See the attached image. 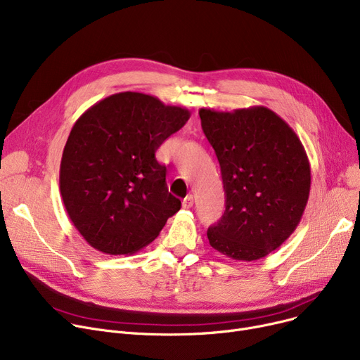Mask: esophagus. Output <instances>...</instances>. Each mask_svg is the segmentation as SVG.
Returning <instances> with one entry per match:
<instances>
[{"instance_id": "1", "label": "esophagus", "mask_w": 360, "mask_h": 360, "mask_svg": "<svg viewBox=\"0 0 360 360\" xmlns=\"http://www.w3.org/2000/svg\"><path fill=\"white\" fill-rule=\"evenodd\" d=\"M193 205H194V195H191V194L186 195L182 201V207H184V209H191Z\"/></svg>"}]
</instances>
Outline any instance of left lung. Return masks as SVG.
Segmentation results:
<instances>
[{
  "label": "left lung",
  "instance_id": "left-lung-1",
  "mask_svg": "<svg viewBox=\"0 0 360 360\" xmlns=\"http://www.w3.org/2000/svg\"><path fill=\"white\" fill-rule=\"evenodd\" d=\"M220 163L226 209L207 238L220 254L255 261L297 228L311 190V166L296 132L266 106L198 110Z\"/></svg>",
  "mask_w": 360,
  "mask_h": 360
}]
</instances>
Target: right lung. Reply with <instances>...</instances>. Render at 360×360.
I'll use <instances>...</instances> for the list:
<instances>
[{
    "label": "right lung",
    "mask_w": 360,
    "mask_h": 360,
    "mask_svg": "<svg viewBox=\"0 0 360 360\" xmlns=\"http://www.w3.org/2000/svg\"><path fill=\"white\" fill-rule=\"evenodd\" d=\"M190 115L150 94L122 91L75 121L63 151L60 191L90 247L109 255L134 254L179 212L181 200L167 190L156 150Z\"/></svg>",
    "instance_id": "right-lung-1"
}]
</instances>
